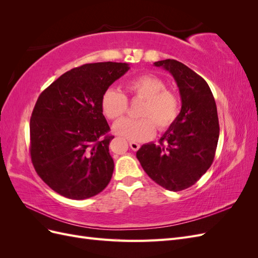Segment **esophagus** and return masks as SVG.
I'll list each match as a JSON object with an SVG mask.
<instances>
[{
	"label": "esophagus",
	"instance_id": "esophagus-1",
	"mask_svg": "<svg viewBox=\"0 0 258 258\" xmlns=\"http://www.w3.org/2000/svg\"><path fill=\"white\" fill-rule=\"evenodd\" d=\"M129 145H130L132 151H138L139 148H140V144L135 142V141H129Z\"/></svg>",
	"mask_w": 258,
	"mask_h": 258
}]
</instances>
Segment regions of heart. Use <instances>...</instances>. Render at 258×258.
Segmentation results:
<instances>
[{"label":"heart","instance_id":"1","mask_svg":"<svg viewBox=\"0 0 258 258\" xmlns=\"http://www.w3.org/2000/svg\"><path fill=\"white\" fill-rule=\"evenodd\" d=\"M126 89L134 98L144 99L140 116L142 118H121L117 120L113 130L116 135L131 141H142L152 138L156 125L161 130L172 124L181 110V101L175 92L167 89V84L159 76L142 74L134 77L126 84ZM104 115L110 119L121 117L128 110V99L116 88H108L101 99Z\"/></svg>","mask_w":258,"mask_h":258}]
</instances>
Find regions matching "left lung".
<instances>
[{"instance_id": "obj_1", "label": "left lung", "mask_w": 258, "mask_h": 258, "mask_svg": "<svg viewBox=\"0 0 258 258\" xmlns=\"http://www.w3.org/2000/svg\"><path fill=\"white\" fill-rule=\"evenodd\" d=\"M173 76L182 107L159 144L146 143L137 158L155 183L171 191L188 188L211 167L220 137L214 97L207 82L173 59L157 61Z\"/></svg>"}]
</instances>
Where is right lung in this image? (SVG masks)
I'll return each instance as SVG.
<instances>
[{"instance_id": "1", "label": "right lung", "mask_w": 258, "mask_h": 258, "mask_svg": "<svg viewBox=\"0 0 258 258\" xmlns=\"http://www.w3.org/2000/svg\"><path fill=\"white\" fill-rule=\"evenodd\" d=\"M128 63L97 62L70 70L38 97L30 120V154L36 173L70 199L96 196L110 183L114 137L101 99L128 72Z\"/></svg>"}]
</instances>
